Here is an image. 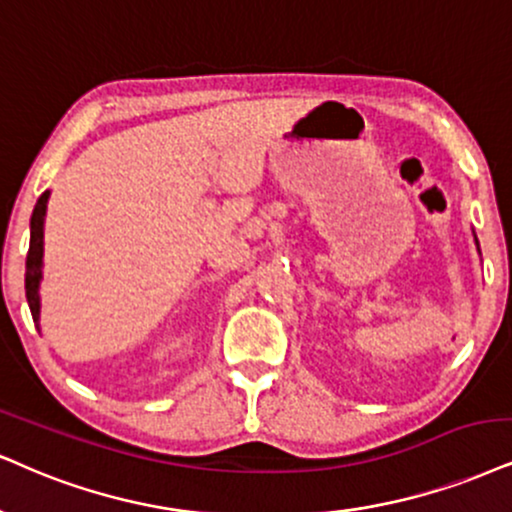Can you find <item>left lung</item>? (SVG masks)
<instances>
[{"label":"left lung","mask_w":512,"mask_h":512,"mask_svg":"<svg viewBox=\"0 0 512 512\" xmlns=\"http://www.w3.org/2000/svg\"><path fill=\"white\" fill-rule=\"evenodd\" d=\"M475 242H477V239H475Z\"/></svg>","instance_id":"1"}]
</instances>
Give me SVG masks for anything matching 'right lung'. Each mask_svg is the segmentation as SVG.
<instances>
[{"label": "right lung", "mask_w": 512, "mask_h": 512, "mask_svg": "<svg viewBox=\"0 0 512 512\" xmlns=\"http://www.w3.org/2000/svg\"><path fill=\"white\" fill-rule=\"evenodd\" d=\"M49 189L37 199L33 218H30V249L25 261V296H28L30 313L40 325V282H42V254H44V216H47Z\"/></svg>", "instance_id": "1"}]
</instances>
